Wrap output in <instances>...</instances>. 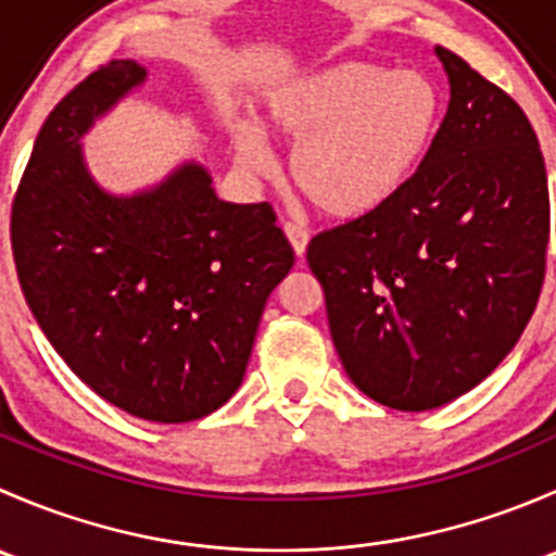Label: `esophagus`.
Masks as SVG:
<instances>
[{"instance_id":"obj_1","label":"esophagus","mask_w":556,"mask_h":556,"mask_svg":"<svg viewBox=\"0 0 556 556\" xmlns=\"http://www.w3.org/2000/svg\"><path fill=\"white\" fill-rule=\"evenodd\" d=\"M285 237H288V242L293 247L295 255L304 257L306 244H309V233H306V228L295 226V223H285Z\"/></svg>"}]
</instances>
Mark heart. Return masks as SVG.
<instances>
[{
    "mask_svg": "<svg viewBox=\"0 0 556 556\" xmlns=\"http://www.w3.org/2000/svg\"><path fill=\"white\" fill-rule=\"evenodd\" d=\"M441 121V91L425 72L341 61L282 83L266 128L290 153L295 188L333 220H357L395 199L419 169ZM237 159L268 177L274 155L257 128L237 134Z\"/></svg>",
    "mask_w": 556,
    "mask_h": 556,
    "instance_id": "b5f03b06",
    "label": "heart"
}]
</instances>
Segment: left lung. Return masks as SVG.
<instances>
[{
    "label": "left lung",
    "instance_id": "8db88e82",
    "mask_svg": "<svg viewBox=\"0 0 556 556\" xmlns=\"http://www.w3.org/2000/svg\"><path fill=\"white\" fill-rule=\"evenodd\" d=\"M450 106L406 188L317 233L330 339L346 377L397 412H428L484 382L535 312L548 182L521 106L435 48Z\"/></svg>",
    "mask_w": 556,
    "mask_h": 556
}]
</instances>
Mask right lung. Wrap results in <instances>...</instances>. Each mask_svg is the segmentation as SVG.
<instances>
[{
	"instance_id": "obj_1",
	"label": "right lung",
	"mask_w": 556,
	"mask_h": 556,
	"mask_svg": "<svg viewBox=\"0 0 556 556\" xmlns=\"http://www.w3.org/2000/svg\"><path fill=\"white\" fill-rule=\"evenodd\" d=\"M144 80L142 64L112 59L55 104L10 239L26 304L75 377L169 425L206 417L239 390L263 306L295 255L266 201L217 199L195 161L131 195L93 179L83 134Z\"/></svg>"
}]
</instances>
